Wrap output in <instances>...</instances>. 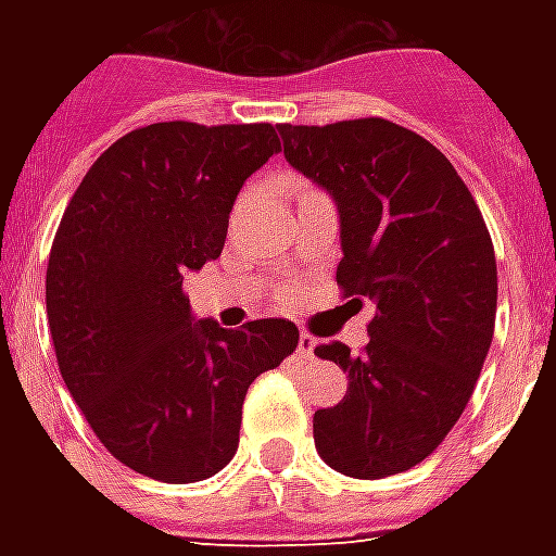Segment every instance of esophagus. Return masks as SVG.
<instances>
[{
	"mask_svg": "<svg viewBox=\"0 0 556 556\" xmlns=\"http://www.w3.org/2000/svg\"><path fill=\"white\" fill-rule=\"evenodd\" d=\"M298 354H301V357H306V361H313V357H315V339L306 337V333H301V339H298Z\"/></svg>",
	"mask_w": 556,
	"mask_h": 556,
	"instance_id": "esophagus-1",
	"label": "esophagus"
}]
</instances>
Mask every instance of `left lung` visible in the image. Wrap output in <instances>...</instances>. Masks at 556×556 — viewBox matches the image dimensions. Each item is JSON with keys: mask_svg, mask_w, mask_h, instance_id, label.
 Segmentation results:
<instances>
[{"mask_svg": "<svg viewBox=\"0 0 556 556\" xmlns=\"http://www.w3.org/2000/svg\"><path fill=\"white\" fill-rule=\"evenodd\" d=\"M282 154L337 202V282L375 306L369 345H318L349 375L315 410V450L354 479L419 465L470 402L494 337L497 262L485 219L429 139L384 118L279 125ZM345 303V306H349Z\"/></svg>", "mask_w": 556, "mask_h": 556, "instance_id": "obj_1", "label": "left lung"}]
</instances>
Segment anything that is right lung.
I'll list each match as a JSON object with an SVG mask.
<instances>
[{
  "label": "right lung",
  "mask_w": 556,
  "mask_h": 556,
  "mask_svg": "<svg viewBox=\"0 0 556 556\" xmlns=\"http://www.w3.org/2000/svg\"><path fill=\"white\" fill-rule=\"evenodd\" d=\"M277 127L160 122L94 160L55 231L47 321L71 396L142 477L199 482L238 450L243 396L298 349V327L195 321L181 282L217 258L243 181Z\"/></svg>",
  "instance_id": "right-lung-1"
}]
</instances>
